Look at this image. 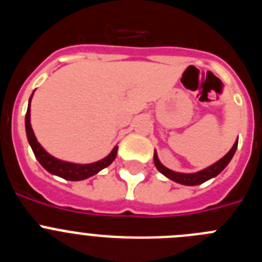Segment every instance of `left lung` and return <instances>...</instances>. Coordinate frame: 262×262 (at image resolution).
Here are the masks:
<instances>
[{"label": "left lung", "instance_id": "1", "mask_svg": "<svg viewBox=\"0 0 262 262\" xmlns=\"http://www.w3.org/2000/svg\"><path fill=\"white\" fill-rule=\"evenodd\" d=\"M237 142H239V139H236L235 144L232 145L228 154L224 155L221 160H217L216 163L212 164V165L207 166V168L202 169L200 172H195V173H180V172H174V170H170L168 169L166 166H164L163 164L160 163L159 157H157L156 151H155L154 155V161H155V165H156L157 170L160 173H163L165 177H168L169 180H172V181L177 182V184H181V185H186V186H195V185H201L203 182L209 181L210 178H214L216 177L219 173L228 165V163L231 161V159L233 157L236 152V148H237Z\"/></svg>", "mask_w": 262, "mask_h": 262}]
</instances>
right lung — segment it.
Instances as JSON below:
<instances>
[{"mask_svg": "<svg viewBox=\"0 0 262 262\" xmlns=\"http://www.w3.org/2000/svg\"><path fill=\"white\" fill-rule=\"evenodd\" d=\"M34 93L31 94L29 99V107H27L26 113V119H25V126H26V135L27 140H29L30 145L32 148V152L35 155L36 160H38L40 165L50 172L51 174L59 176V177L68 180V181H81V180H86V178L92 177V176L97 174L99 170L105 169L106 166L110 165L117 157L118 147L115 145L113 148V151L105 157V159L96 161L92 164H75L69 163V161H62V160L53 157L52 155L48 154L45 148L41 147L38 143L35 138V134L32 131L31 122H30V106H31V98Z\"/></svg>", "mask_w": 262, "mask_h": 262, "instance_id": "obj_1", "label": "right lung"}]
</instances>
